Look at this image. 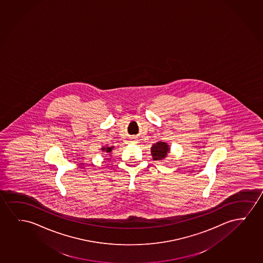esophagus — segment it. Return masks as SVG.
<instances>
[{
  "label": "esophagus",
  "mask_w": 263,
  "mask_h": 263,
  "mask_svg": "<svg viewBox=\"0 0 263 263\" xmlns=\"http://www.w3.org/2000/svg\"><path fill=\"white\" fill-rule=\"evenodd\" d=\"M130 142H132V143H134V144H136V143H138V140H136V139H133V140L130 141Z\"/></svg>",
  "instance_id": "1"
}]
</instances>
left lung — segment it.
<instances>
[{"label":"left lung","mask_w":263,"mask_h":263,"mask_svg":"<svg viewBox=\"0 0 263 263\" xmlns=\"http://www.w3.org/2000/svg\"><path fill=\"white\" fill-rule=\"evenodd\" d=\"M171 152V147L170 145L163 142V141H159L155 144L152 145L151 148V152H152V159L158 161H161L166 159V156Z\"/></svg>","instance_id":"left-lung-1"}]
</instances>
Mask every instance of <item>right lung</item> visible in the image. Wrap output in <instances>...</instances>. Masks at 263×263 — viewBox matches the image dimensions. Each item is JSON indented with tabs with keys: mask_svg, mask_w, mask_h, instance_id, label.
Wrapping results in <instances>:
<instances>
[{
	"mask_svg": "<svg viewBox=\"0 0 263 263\" xmlns=\"http://www.w3.org/2000/svg\"><path fill=\"white\" fill-rule=\"evenodd\" d=\"M115 148V147L114 146H111V147H108V146H106V147H103V148H101V151L103 152H105V153H107L106 155H111V152H112V149Z\"/></svg>",
	"mask_w": 263,
	"mask_h": 263,
	"instance_id": "obj_1",
	"label": "right lung"
}]
</instances>
